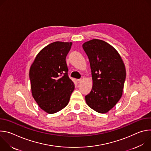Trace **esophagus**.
I'll return each instance as SVG.
<instances>
[{
  "instance_id": "34e87169",
  "label": "esophagus",
  "mask_w": 151,
  "mask_h": 151,
  "mask_svg": "<svg viewBox=\"0 0 151 151\" xmlns=\"http://www.w3.org/2000/svg\"><path fill=\"white\" fill-rule=\"evenodd\" d=\"M82 81V79H77V82L80 83Z\"/></svg>"
}]
</instances>
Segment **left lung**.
Returning a JSON list of instances; mask_svg holds the SVG:
<instances>
[{
    "mask_svg": "<svg viewBox=\"0 0 151 151\" xmlns=\"http://www.w3.org/2000/svg\"><path fill=\"white\" fill-rule=\"evenodd\" d=\"M82 47L91 69L93 88L85 96L87 105L95 111L106 114L116 105L122 95L126 70L118 52L108 43L94 39Z\"/></svg>",
    "mask_w": 151,
    "mask_h": 151,
    "instance_id": "obj_1",
    "label": "left lung"
}]
</instances>
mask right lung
<instances>
[{
    "instance_id": "right-lung-1",
    "label": "right lung",
    "mask_w": 151,
    "mask_h": 151,
    "mask_svg": "<svg viewBox=\"0 0 151 151\" xmlns=\"http://www.w3.org/2000/svg\"><path fill=\"white\" fill-rule=\"evenodd\" d=\"M72 45V42L51 43L39 51L30 66L32 96L40 109L48 114L64 108L75 89L68 75L66 61Z\"/></svg>"
}]
</instances>
